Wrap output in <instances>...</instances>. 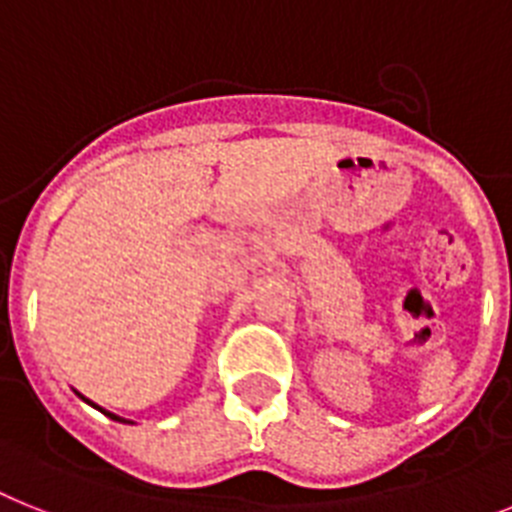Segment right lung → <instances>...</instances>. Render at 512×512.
<instances>
[{
  "mask_svg": "<svg viewBox=\"0 0 512 512\" xmlns=\"http://www.w3.org/2000/svg\"><path fill=\"white\" fill-rule=\"evenodd\" d=\"M85 401H88V398H85ZM88 403H90V401H88ZM90 406H93V409H98V411H103L101 406H96V403H90ZM103 414H106V416H111V419H117V422H124V419H119L117 414H109V411H103ZM130 424H132V422H130Z\"/></svg>",
  "mask_w": 512,
  "mask_h": 512,
  "instance_id": "right-lung-1",
  "label": "right lung"
}]
</instances>
